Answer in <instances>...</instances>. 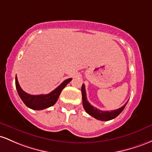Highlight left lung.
Segmentation results:
<instances>
[{"label": "left lung", "mask_w": 152, "mask_h": 152, "mask_svg": "<svg viewBox=\"0 0 152 152\" xmlns=\"http://www.w3.org/2000/svg\"><path fill=\"white\" fill-rule=\"evenodd\" d=\"M82 91V98H83V108L85 110V111L87 112L89 115L91 116L94 117L95 118L98 119L100 121H107L112 120V119L115 118V117H117L121 112L123 111L124 108H125L126 105L127 103L122 106L121 108L116 109V110H111V111H103V110H100L99 109L96 108L95 107H93V105H90V103L88 101V99L86 97V92H85V85L83 84L81 88Z\"/></svg>", "instance_id": "1"}]
</instances>
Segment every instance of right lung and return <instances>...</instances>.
<instances>
[{"instance_id": "right-lung-1", "label": "right lung", "mask_w": 152, "mask_h": 152, "mask_svg": "<svg viewBox=\"0 0 152 152\" xmlns=\"http://www.w3.org/2000/svg\"><path fill=\"white\" fill-rule=\"evenodd\" d=\"M71 80L72 78L67 79L66 80L63 82L62 84L59 85L55 90H54L53 91H52L50 93L47 95H33L28 94L21 89L16 76V87L18 95H19L22 101L24 103L27 107L33 109V110H43V109L52 106L56 103L62 90L65 88L66 85Z\"/></svg>"}]
</instances>
